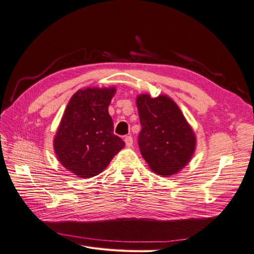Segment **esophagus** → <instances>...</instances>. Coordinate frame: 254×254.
<instances>
[{
    "label": "esophagus",
    "mask_w": 254,
    "mask_h": 254,
    "mask_svg": "<svg viewBox=\"0 0 254 254\" xmlns=\"http://www.w3.org/2000/svg\"><path fill=\"white\" fill-rule=\"evenodd\" d=\"M124 141H125V143H126V146H127V147H131L132 144H133V139H132V136H131V135H127V136H125V137H124Z\"/></svg>",
    "instance_id": "esophagus-1"
}]
</instances>
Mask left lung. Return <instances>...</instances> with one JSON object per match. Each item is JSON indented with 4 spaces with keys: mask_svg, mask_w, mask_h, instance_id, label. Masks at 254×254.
Listing matches in <instances>:
<instances>
[{
    "mask_svg": "<svg viewBox=\"0 0 254 254\" xmlns=\"http://www.w3.org/2000/svg\"><path fill=\"white\" fill-rule=\"evenodd\" d=\"M141 131L140 151L151 170L170 176L186 166L193 156L196 137L179 107L170 97L137 96Z\"/></svg>",
    "mask_w": 254,
    "mask_h": 254,
    "instance_id": "8db88e82",
    "label": "left lung"
}]
</instances>
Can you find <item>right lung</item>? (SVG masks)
<instances>
[{"label":"right lung","mask_w":254,"mask_h":254,"mask_svg":"<svg viewBox=\"0 0 254 254\" xmlns=\"http://www.w3.org/2000/svg\"><path fill=\"white\" fill-rule=\"evenodd\" d=\"M115 89L79 90L68 102L54 148L60 163L81 178L103 172L125 143L113 133L108 107Z\"/></svg>","instance_id":"obj_1"}]
</instances>
